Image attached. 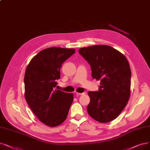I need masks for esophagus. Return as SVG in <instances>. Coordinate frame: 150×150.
I'll list each match as a JSON object with an SVG mask.
<instances>
[{
	"instance_id": "obj_1",
	"label": "esophagus",
	"mask_w": 150,
	"mask_h": 150,
	"mask_svg": "<svg viewBox=\"0 0 150 150\" xmlns=\"http://www.w3.org/2000/svg\"><path fill=\"white\" fill-rule=\"evenodd\" d=\"M76 95L77 96H81V95H83L84 94V93H75Z\"/></svg>"
}]
</instances>
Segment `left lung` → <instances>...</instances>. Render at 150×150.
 <instances>
[{
    "mask_svg": "<svg viewBox=\"0 0 150 150\" xmlns=\"http://www.w3.org/2000/svg\"><path fill=\"white\" fill-rule=\"evenodd\" d=\"M79 53L90 64L92 76L100 80L99 91H89V116L105 123L114 120L126 106L131 94V71L127 58L108 45L81 48Z\"/></svg>",
    "mask_w": 150,
    "mask_h": 150,
    "instance_id": "8db88e82",
    "label": "left lung"
}]
</instances>
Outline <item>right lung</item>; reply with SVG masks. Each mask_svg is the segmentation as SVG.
<instances>
[{
  "label": "right lung",
  "mask_w": 150,
  "mask_h": 150,
  "mask_svg": "<svg viewBox=\"0 0 150 150\" xmlns=\"http://www.w3.org/2000/svg\"><path fill=\"white\" fill-rule=\"evenodd\" d=\"M75 53V49H44L32 58L25 69V100L38 119L46 126H59L67 118L74 94L56 89V81L60 79L62 64Z\"/></svg>",
  "instance_id": "add662e5"
}]
</instances>
